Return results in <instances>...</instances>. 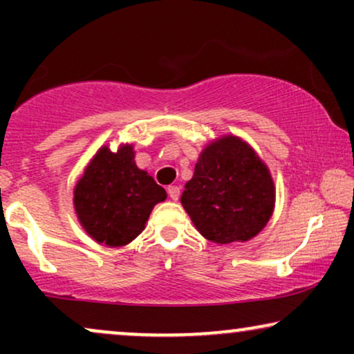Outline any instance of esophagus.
<instances>
[{"label": "esophagus", "mask_w": 354, "mask_h": 354, "mask_svg": "<svg viewBox=\"0 0 354 354\" xmlns=\"http://www.w3.org/2000/svg\"><path fill=\"white\" fill-rule=\"evenodd\" d=\"M171 198H174V200H178V196H180V188H171Z\"/></svg>", "instance_id": "34e87169"}]
</instances>
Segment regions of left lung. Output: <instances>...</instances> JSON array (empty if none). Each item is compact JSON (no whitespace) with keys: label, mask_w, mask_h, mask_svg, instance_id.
Returning a JSON list of instances; mask_svg holds the SVG:
<instances>
[{"label":"left lung","mask_w":354,"mask_h":354,"mask_svg":"<svg viewBox=\"0 0 354 354\" xmlns=\"http://www.w3.org/2000/svg\"><path fill=\"white\" fill-rule=\"evenodd\" d=\"M166 191L136 166L133 145L103 146L75 186V211L95 241L111 248L131 243Z\"/></svg>","instance_id":"obj_1"}]
</instances>
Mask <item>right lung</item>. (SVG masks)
Wrapping results in <instances>:
<instances>
[{"mask_svg": "<svg viewBox=\"0 0 354 354\" xmlns=\"http://www.w3.org/2000/svg\"><path fill=\"white\" fill-rule=\"evenodd\" d=\"M181 205L209 241H248L273 214L274 185L268 166L245 141L223 136L203 149Z\"/></svg>", "mask_w": 354, "mask_h": 354, "instance_id": "add662e5", "label": "right lung"}]
</instances>
